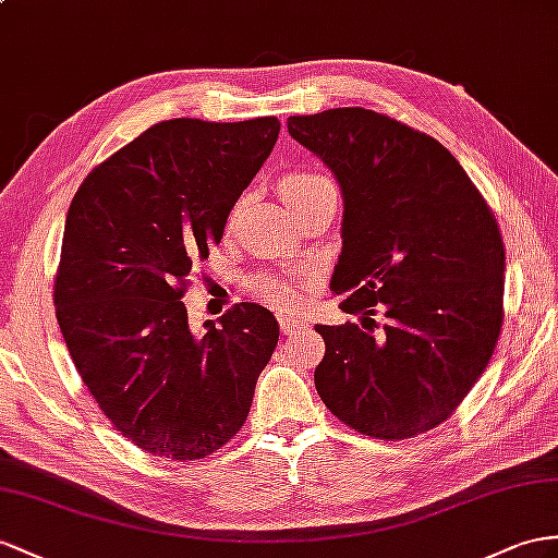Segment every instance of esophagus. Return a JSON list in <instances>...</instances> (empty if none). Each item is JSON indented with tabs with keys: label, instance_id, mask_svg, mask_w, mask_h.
I'll return each mask as SVG.
<instances>
[{
	"label": "esophagus",
	"instance_id": "obj_1",
	"mask_svg": "<svg viewBox=\"0 0 558 558\" xmlns=\"http://www.w3.org/2000/svg\"><path fill=\"white\" fill-rule=\"evenodd\" d=\"M299 325H302V320H299V318L280 316V330H282V335H292L294 330H299Z\"/></svg>",
	"mask_w": 558,
	"mask_h": 558
}]
</instances>
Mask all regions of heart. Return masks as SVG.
Returning a JSON list of instances; mask_svg holds the SVG:
<instances>
[{"label":"heart","mask_w":558,"mask_h":558,"mask_svg":"<svg viewBox=\"0 0 558 558\" xmlns=\"http://www.w3.org/2000/svg\"><path fill=\"white\" fill-rule=\"evenodd\" d=\"M323 185H330V179H325L323 174H316V171L299 169V171H290L288 177H282L280 191H282L284 203L294 209L304 197L316 193L318 189H323ZM250 290L259 296L264 304H270L276 308H292L296 304V292L292 284L274 274H262V276L252 278Z\"/></svg>","instance_id":"1"}]
</instances>
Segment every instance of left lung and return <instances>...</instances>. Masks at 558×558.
<instances>
[{
  "label": "left lung",
  "instance_id": "1",
  "mask_svg": "<svg viewBox=\"0 0 558 558\" xmlns=\"http://www.w3.org/2000/svg\"><path fill=\"white\" fill-rule=\"evenodd\" d=\"M288 130L339 181L344 242L330 288L361 316L316 325L318 396L363 436H420L464 401L502 330L495 214L448 148L381 112L332 108L292 116Z\"/></svg>",
  "mask_w": 558,
  "mask_h": 558
}]
</instances>
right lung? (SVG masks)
<instances>
[{"instance_id": "right-lung-1", "label": "right lung", "mask_w": 558, "mask_h": 558, "mask_svg": "<svg viewBox=\"0 0 558 558\" xmlns=\"http://www.w3.org/2000/svg\"><path fill=\"white\" fill-rule=\"evenodd\" d=\"M278 132L276 118L153 124L70 203L56 320L104 415L155 457L189 462L223 448L276 351L268 308L242 302L193 332L181 299Z\"/></svg>"}]
</instances>
